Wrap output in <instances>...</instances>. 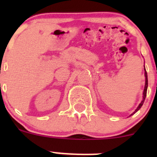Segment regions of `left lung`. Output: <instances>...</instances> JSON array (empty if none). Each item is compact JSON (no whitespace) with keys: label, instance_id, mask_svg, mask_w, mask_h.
Segmentation results:
<instances>
[{"label":"left lung","instance_id":"8db88e82","mask_svg":"<svg viewBox=\"0 0 157 157\" xmlns=\"http://www.w3.org/2000/svg\"><path fill=\"white\" fill-rule=\"evenodd\" d=\"M145 89H144V92H143V100H142V101H141V103H140V105H138V107L137 108V109L134 111V112L133 113V114H134L135 112H137L140 109H141V107L142 106V105H143V103H144V101H145V97H146L147 87H148V78L147 77H148V76H147V72H146V71H145ZM133 114H131V115H133Z\"/></svg>","mask_w":157,"mask_h":157}]
</instances>
